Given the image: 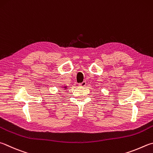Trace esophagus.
Listing matches in <instances>:
<instances>
[{
  "instance_id": "esophagus-1",
  "label": "esophagus",
  "mask_w": 153,
  "mask_h": 153,
  "mask_svg": "<svg viewBox=\"0 0 153 153\" xmlns=\"http://www.w3.org/2000/svg\"><path fill=\"white\" fill-rule=\"evenodd\" d=\"M79 86H82V87H84V86L86 85L85 81H84L82 83H80V84H79Z\"/></svg>"
}]
</instances>
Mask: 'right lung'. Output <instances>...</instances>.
Instances as JSON below:
<instances>
[{
	"label": "right lung",
	"instance_id": "right-lung-1",
	"mask_svg": "<svg viewBox=\"0 0 153 153\" xmlns=\"http://www.w3.org/2000/svg\"><path fill=\"white\" fill-rule=\"evenodd\" d=\"M64 88H65V89L66 88H67V86H65V87H64Z\"/></svg>",
	"mask_w": 153,
	"mask_h": 153
}]
</instances>
